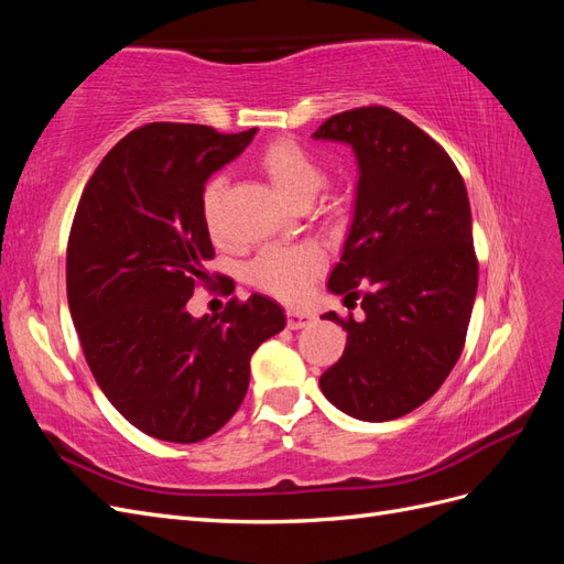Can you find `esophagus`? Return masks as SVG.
Listing matches in <instances>:
<instances>
[{
	"label": "esophagus",
	"mask_w": 564,
	"mask_h": 564,
	"mask_svg": "<svg viewBox=\"0 0 564 564\" xmlns=\"http://www.w3.org/2000/svg\"><path fill=\"white\" fill-rule=\"evenodd\" d=\"M313 322H315V315L311 311H286V327L289 329L311 327Z\"/></svg>",
	"instance_id": "esophagus-1"
}]
</instances>
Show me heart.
<instances>
[{"label":"heart","instance_id":"b5f03b06","mask_svg":"<svg viewBox=\"0 0 564 564\" xmlns=\"http://www.w3.org/2000/svg\"><path fill=\"white\" fill-rule=\"evenodd\" d=\"M261 169L278 195L292 204L311 202L324 183V172L313 155L292 141L272 143L261 158ZM220 191L224 181L212 178L202 193V216L214 237L224 232L220 224ZM324 265V253L315 245L268 247L249 265V280L263 292L284 301L303 296L305 286Z\"/></svg>","mask_w":564,"mask_h":564}]
</instances>
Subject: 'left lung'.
Returning a JSON list of instances; mask_svg holds the SVG:
<instances>
[{
  "instance_id": "left-lung-1",
  "label": "left lung",
  "mask_w": 564,
  "mask_h": 564,
  "mask_svg": "<svg viewBox=\"0 0 564 564\" xmlns=\"http://www.w3.org/2000/svg\"><path fill=\"white\" fill-rule=\"evenodd\" d=\"M313 139L350 145L357 162L352 220L327 289L344 303L367 289L360 322L322 315L348 336L319 388L352 419H400L435 395L464 350L477 294L466 185L447 152L390 108L334 115Z\"/></svg>"
}]
</instances>
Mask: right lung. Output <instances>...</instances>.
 <instances>
[{
	"label": "right lung",
	"mask_w": 564,
	"mask_h": 564,
	"mask_svg": "<svg viewBox=\"0 0 564 564\" xmlns=\"http://www.w3.org/2000/svg\"><path fill=\"white\" fill-rule=\"evenodd\" d=\"M259 129L152 122L119 141L84 187L67 242V305L96 383L150 437L193 445L240 409L249 360L286 317L268 296L220 317L187 311L214 259L202 193Z\"/></svg>",
	"instance_id": "right-lung-1"
}]
</instances>
